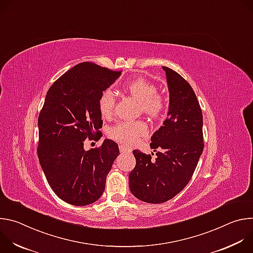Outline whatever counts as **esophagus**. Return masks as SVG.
<instances>
[{
    "mask_svg": "<svg viewBox=\"0 0 253 253\" xmlns=\"http://www.w3.org/2000/svg\"><path fill=\"white\" fill-rule=\"evenodd\" d=\"M119 149L121 153H127V152H131V150L129 148H127L125 145H119Z\"/></svg>",
    "mask_w": 253,
    "mask_h": 253,
    "instance_id": "34e87169",
    "label": "esophagus"
}]
</instances>
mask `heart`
<instances>
[{
	"mask_svg": "<svg viewBox=\"0 0 253 253\" xmlns=\"http://www.w3.org/2000/svg\"><path fill=\"white\" fill-rule=\"evenodd\" d=\"M125 91L140 103L143 113L151 117H159L166 110L164 98L157 93V87L149 81L138 78L124 85ZM115 106V96L110 89L104 90L98 100L100 114L103 118L112 116ZM147 127L142 121H122L111 128V138L121 143L132 145L137 139L146 134Z\"/></svg>",
	"mask_w": 253,
	"mask_h": 253,
	"instance_id": "obj_1",
	"label": "heart"
}]
</instances>
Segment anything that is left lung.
I'll return each mask as SVG.
<instances>
[{
    "label": "left lung",
    "instance_id": "8db88e82",
    "mask_svg": "<svg viewBox=\"0 0 253 253\" xmlns=\"http://www.w3.org/2000/svg\"><path fill=\"white\" fill-rule=\"evenodd\" d=\"M162 69L169 107L163 126L151 137L150 147L156 158L133 150L136 165L129 174L132 194L154 204L168 201L187 185L204 146L203 116L192 87L177 72L164 66Z\"/></svg>",
    "mask_w": 253,
    "mask_h": 253
}]
</instances>
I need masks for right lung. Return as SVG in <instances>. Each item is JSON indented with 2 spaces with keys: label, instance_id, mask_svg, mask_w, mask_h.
<instances>
[{
  "label": "right lung",
  "instance_id": "obj_1",
  "mask_svg": "<svg viewBox=\"0 0 253 253\" xmlns=\"http://www.w3.org/2000/svg\"><path fill=\"white\" fill-rule=\"evenodd\" d=\"M121 75L83 62L67 71L48 90L38 118V157L47 181L63 201L84 206L104 192L106 178L119 155L118 144L84 149V141L100 139L103 121L98 100Z\"/></svg>",
  "mask_w": 253,
  "mask_h": 253
}]
</instances>
